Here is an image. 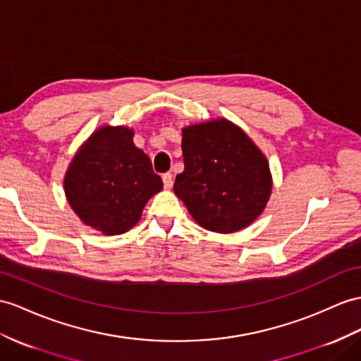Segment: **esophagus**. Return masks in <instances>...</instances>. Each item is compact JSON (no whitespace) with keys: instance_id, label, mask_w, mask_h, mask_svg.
Segmentation results:
<instances>
[{"instance_id":"obj_1","label":"esophagus","mask_w":361,"mask_h":361,"mask_svg":"<svg viewBox=\"0 0 361 361\" xmlns=\"http://www.w3.org/2000/svg\"><path fill=\"white\" fill-rule=\"evenodd\" d=\"M161 178H163V184H164V188L166 189H169L171 186H172V173L171 172H166V173H163L161 175Z\"/></svg>"}]
</instances>
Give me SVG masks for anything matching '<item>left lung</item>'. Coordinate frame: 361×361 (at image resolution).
Returning <instances> with one entry per match:
<instances>
[{
  "mask_svg": "<svg viewBox=\"0 0 361 361\" xmlns=\"http://www.w3.org/2000/svg\"><path fill=\"white\" fill-rule=\"evenodd\" d=\"M184 171L175 195L210 232L233 233L262 214L271 192L269 161L241 129L227 120L183 129Z\"/></svg>",
  "mask_w": 361,
  "mask_h": 361,
  "instance_id": "obj_1",
  "label": "left lung"
}]
</instances>
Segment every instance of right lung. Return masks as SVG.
Listing matches in <instances>:
<instances>
[{"instance_id": "obj_1", "label": "right lung", "mask_w": 361, "mask_h": 361, "mask_svg": "<svg viewBox=\"0 0 361 361\" xmlns=\"http://www.w3.org/2000/svg\"><path fill=\"white\" fill-rule=\"evenodd\" d=\"M133 135L125 126L99 129L73 159L63 181L73 210L105 235L128 232L147 200L163 189L160 175Z\"/></svg>"}]
</instances>
